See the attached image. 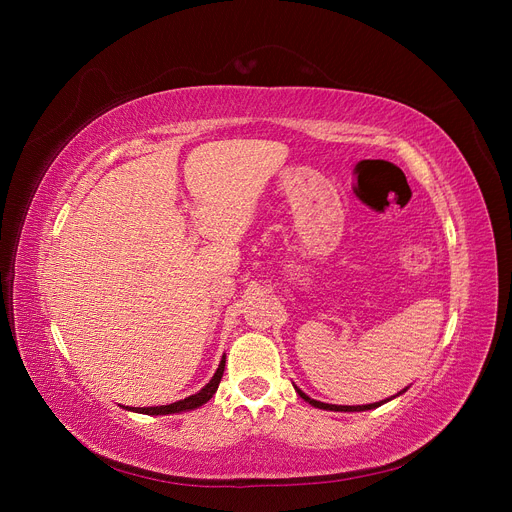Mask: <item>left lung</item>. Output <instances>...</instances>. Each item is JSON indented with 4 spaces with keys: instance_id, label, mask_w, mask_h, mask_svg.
Wrapping results in <instances>:
<instances>
[{
    "instance_id": "obj_1",
    "label": "left lung",
    "mask_w": 512,
    "mask_h": 512,
    "mask_svg": "<svg viewBox=\"0 0 512 512\" xmlns=\"http://www.w3.org/2000/svg\"><path fill=\"white\" fill-rule=\"evenodd\" d=\"M297 392H299V396L301 398H305L309 405H313V407H317V409H328V411H369V409H375V407H380V405H384L386 400H382V402H373V405H361V407H338V405H328V402H319V400H313V398H309L303 390H299L297 388ZM390 400V398H388Z\"/></svg>"
}]
</instances>
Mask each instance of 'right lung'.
<instances>
[{"mask_svg":"<svg viewBox=\"0 0 512 512\" xmlns=\"http://www.w3.org/2000/svg\"><path fill=\"white\" fill-rule=\"evenodd\" d=\"M224 367H226V357H222L220 361V367L218 371L213 373L211 382L197 394L188 396L184 400H178V402H172V405H164V407H132L130 411L134 413H143V415H170V413H180V411H191V409H197L201 405H205V402L215 394V390H218L220 382H222V375H224Z\"/></svg>","mask_w":512,"mask_h":512,"instance_id":"1","label":"right lung"}]
</instances>
